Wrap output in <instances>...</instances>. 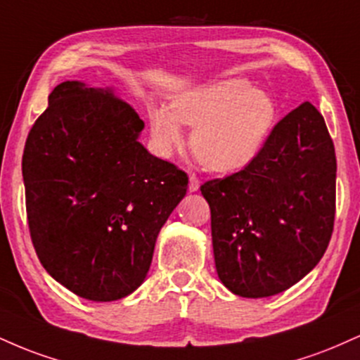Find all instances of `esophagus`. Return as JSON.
I'll return each mask as SVG.
<instances>
[{
  "label": "esophagus",
  "mask_w": 360,
  "mask_h": 360,
  "mask_svg": "<svg viewBox=\"0 0 360 360\" xmlns=\"http://www.w3.org/2000/svg\"><path fill=\"white\" fill-rule=\"evenodd\" d=\"M188 189H189V191H191V193H196L198 189H200V179H198L196 176H189Z\"/></svg>",
  "instance_id": "34e87169"
}]
</instances>
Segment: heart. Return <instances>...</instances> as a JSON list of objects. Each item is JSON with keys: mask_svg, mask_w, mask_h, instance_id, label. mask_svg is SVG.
<instances>
[{"mask_svg": "<svg viewBox=\"0 0 360 360\" xmlns=\"http://www.w3.org/2000/svg\"><path fill=\"white\" fill-rule=\"evenodd\" d=\"M279 110L267 91L242 77H226L176 94L167 106L148 113L152 139L169 157L183 142V125L193 127L191 148L213 172H238L255 162L269 140Z\"/></svg>", "mask_w": 360, "mask_h": 360, "instance_id": "heart-1", "label": "heart"}]
</instances>
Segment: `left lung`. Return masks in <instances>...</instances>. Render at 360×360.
I'll return each mask as SVG.
<instances>
[{"mask_svg": "<svg viewBox=\"0 0 360 360\" xmlns=\"http://www.w3.org/2000/svg\"><path fill=\"white\" fill-rule=\"evenodd\" d=\"M335 177L325 120L307 101L274 127L254 164L201 186L223 286L267 298L303 279L332 237Z\"/></svg>", "mask_w": 360, "mask_h": 360, "instance_id": "1", "label": "left lung"}]
</instances>
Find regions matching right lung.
I'll return each mask as SVG.
<instances>
[{
	"label": "right lung",
	"mask_w": 360,
	"mask_h": 360,
	"mask_svg": "<svg viewBox=\"0 0 360 360\" xmlns=\"http://www.w3.org/2000/svg\"><path fill=\"white\" fill-rule=\"evenodd\" d=\"M143 127L115 88L65 81L25 143L35 252L84 300L117 301L143 283L157 235L186 196L188 176L140 143Z\"/></svg>",
	"instance_id": "1"
}]
</instances>
